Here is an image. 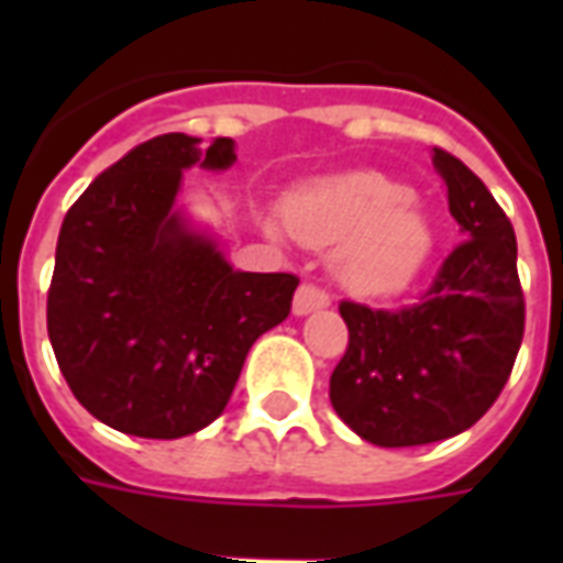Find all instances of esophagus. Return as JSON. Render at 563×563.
I'll return each instance as SVG.
<instances>
[{
    "mask_svg": "<svg viewBox=\"0 0 563 563\" xmlns=\"http://www.w3.org/2000/svg\"><path fill=\"white\" fill-rule=\"evenodd\" d=\"M331 298L317 286H298V292H295L292 301V313L295 317H307V313H313V310H322V307H329Z\"/></svg>",
    "mask_w": 563,
    "mask_h": 563,
    "instance_id": "esophagus-1",
    "label": "esophagus"
}]
</instances>
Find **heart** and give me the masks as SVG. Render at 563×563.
I'll list each match as a JSON object with an SVG mask.
<instances>
[{
  "mask_svg": "<svg viewBox=\"0 0 563 563\" xmlns=\"http://www.w3.org/2000/svg\"><path fill=\"white\" fill-rule=\"evenodd\" d=\"M283 220L301 244L334 246V277L362 298L407 292L437 246L434 217L422 201L371 168L307 180L286 196ZM265 229L277 234V222L265 220Z\"/></svg>",
  "mask_w": 563,
  "mask_h": 563,
  "instance_id": "b5f03b06",
  "label": "heart"
}]
</instances>
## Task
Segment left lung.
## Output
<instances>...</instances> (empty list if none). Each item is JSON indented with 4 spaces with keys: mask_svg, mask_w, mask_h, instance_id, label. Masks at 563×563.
I'll use <instances>...</instances> for the list:
<instances>
[{
    "mask_svg": "<svg viewBox=\"0 0 563 563\" xmlns=\"http://www.w3.org/2000/svg\"><path fill=\"white\" fill-rule=\"evenodd\" d=\"M461 241L419 305L398 313L343 301L350 346L334 367V413L374 446H422L467 431L507 386L525 334L516 232L476 174L431 153Z\"/></svg>",
    "mask_w": 563,
    "mask_h": 563,
    "instance_id": "left-lung-1",
    "label": "left lung"
}]
</instances>
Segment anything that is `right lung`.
I'll list each match as a JSON object with an SVG mask.
<instances>
[{
    "mask_svg": "<svg viewBox=\"0 0 563 563\" xmlns=\"http://www.w3.org/2000/svg\"><path fill=\"white\" fill-rule=\"evenodd\" d=\"M232 139L172 132L132 147L71 205L56 241L47 334L99 422L150 440L208 428L250 346L289 317L298 277L238 271L177 208L186 168L225 172Z\"/></svg>",
    "mask_w": 563,
    "mask_h": 563,
    "instance_id": "obj_1",
    "label": "right lung"
}]
</instances>
